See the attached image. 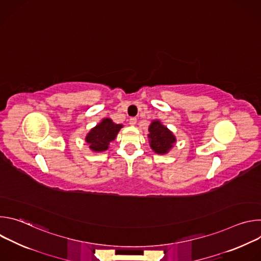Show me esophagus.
<instances>
[{"label": "esophagus", "instance_id": "1", "mask_svg": "<svg viewBox=\"0 0 261 261\" xmlns=\"http://www.w3.org/2000/svg\"><path fill=\"white\" fill-rule=\"evenodd\" d=\"M136 123H137L136 118H131V119L129 120V124H130L131 126H135V125H136Z\"/></svg>", "mask_w": 261, "mask_h": 261}]
</instances>
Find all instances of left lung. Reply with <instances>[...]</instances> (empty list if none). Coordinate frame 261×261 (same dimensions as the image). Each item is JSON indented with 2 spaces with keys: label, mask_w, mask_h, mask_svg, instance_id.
Returning a JSON list of instances; mask_svg holds the SVG:
<instances>
[{
  "label": "left lung",
  "mask_w": 261,
  "mask_h": 261,
  "mask_svg": "<svg viewBox=\"0 0 261 261\" xmlns=\"http://www.w3.org/2000/svg\"><path fill=\"white\" fill-rule=\"evenodd\" d=\"M148 131L150 134L147 137L152 150L159 155L167 154L176 141L172 132L162 125L160 121H153L148 127Z\"/></svg>",
  "instance_id": "left-lung-1"
}]
</instances>
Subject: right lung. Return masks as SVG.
<instances>
[{"label": "right lung", "instance_id": "add662e5", "mask_svg": "<svg viewBox=\"0 0 261 261\" xmlns=\"http://www.w3.org/2000/svg\"><path fill=\"white\" fill-rule=\"evenodd\" d=\"M123 125L115 124L110 119H103L86 136L89 147L94 152L106 151L109 143L115 140Z\"/></svg>", "mask_w": 261, "mask_h": 261}]
</instances>
